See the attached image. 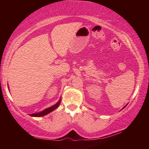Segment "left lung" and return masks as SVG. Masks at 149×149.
Instances as JSON below:
<instances>
[{
  "label": "left lung",
  "mask_w": 149,
  "mask_h": 149,
  "mask_svg": "<svg viewBox=\"0 0 149 149\" xmlns=\"http://www.w3.org/2000/svg\"><path fill=\"white\" fill-rule=\"evenodd\" d=\"M126 106H127V105H126ZM123 107V108H122V109H123V108H124V107ZM122 109H121V110H122Z\"/></svg>",
  "instance_id": "8db88e82"
}]
</instances>
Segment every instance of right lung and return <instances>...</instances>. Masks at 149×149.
Listing matches in <instances>:
<instances>
[{"mask_svg":"<svg viewBox=\"0 0 149 149\" xmlns=\"http://www.w3.org/2000/svg\"><path fill=\"white\" fill-rule=\"evenodd\" d=\"M8 88H9V87H8ZM60 103H61V98H60L59 100H58V102H57L56 104H55L54 105L50 106V107H48V108L44 109V110L42 111H40V112L33 113V114H30L29 115L31 116H34V117H40V116H45V115H47V114L50 113V112H52V111L56 109L57 108V107H58L59 106Z\"/></svg>","mask_w":149,"mask_h":149,"instance_id":"right-lung-1","label":"right lung"}]
</instances>
